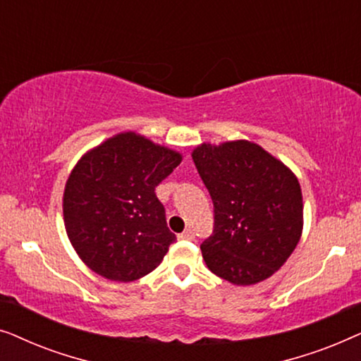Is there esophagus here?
<instances>
[{"instance_id": "34e87169", "label": "esophagus", "mask_w": 361, "mask_h": 361, "mask_svg": "<svg viewBox=\"0 0 361 361\" xmlns=\"http://www.w3.org/2000/svg\"><path fill=\"white\" fill-rule=\"evenodd\" d=\"M179 238L180 240H194L195 235H194V231H192L190 228H187L185 231H182V233L179 235Z\"/></svg>"}]
</instances>
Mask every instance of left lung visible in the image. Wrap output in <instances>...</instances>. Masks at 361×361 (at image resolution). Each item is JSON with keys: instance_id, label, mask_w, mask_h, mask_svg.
I'll list each match as a JSON object with an SVG mask.
<instances>
[{"instance_id": "8db88e82", "label": "left lung", "mask_w": 361, "mask_h": 361, "mask_svg": "<svg viewBox=\"0 0 361 361\" xmlns=\"http://www.w3.org/2000/svg\"><path fill=\"white\" fill-rule=\"evenodd\" d=\"M214 202V231L200 245L212 273L238 286L268 279L302 233V194L283 162L250 141L192 152Z\"/></svg>"}]
</instances>
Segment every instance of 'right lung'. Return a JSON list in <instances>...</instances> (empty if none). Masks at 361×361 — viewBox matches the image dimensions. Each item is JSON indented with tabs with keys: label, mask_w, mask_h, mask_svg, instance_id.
Listing matches in <instances>:
<instances>
[{
	"label": "right lung",
	"mask_w": 361,
	"mask_h": 361,
	"mask_svg": "<svg viewBox=\"0 0 361 361\" xmlns=\"http://www.w3.org/2000/svg\"><path fill=\"white\" fill-rule=\"evenodd\" d=\"M180 159L179 152L123 133L78 161L63 192V221L88 268L130 283L159 266L176 235L156 187Z\"/></svg>",
	"instance_id": "obj_1"
}]
</instances>
